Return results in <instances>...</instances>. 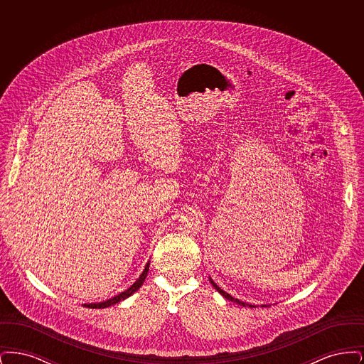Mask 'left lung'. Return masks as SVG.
Here are the masks:
<instances>
[{"instance_id":"obj_1","label":"left lung","mask_w":364,"mask_h":364,"mask_svg":"<svg viewBox=\"0 0 364 364\" xmlns=\"http://www.w3.org/2000/svg\"><path fill=\"white\" fill-rule=\"evenodd\" d=\"M211 284H213V287H214V288H215V289H217L220 294H223L225 299H228V300H230V301H235V303H237V304H240V306H244V307H245V306H248V307H254V306H251V304L242 303V301H240V300H237V299L232 297L230 294H226L225 291H223V289H221V288H220V287H218V285H217V284H215L213 279H211Z\"/></svg>"}]
</instances>
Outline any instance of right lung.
Returning <instances> with one entry per match:
<instances>
[{
  "label": "right lung",
  "mask_w": 364,
  "mask_h": 364,
  "mask_svg": "<svg viewBox=\"0 0 364 364\" xmlns=\"http://www.w3.org/2000/svg\"><path fill=\"white\" fill-rule=\"evenodd\" d=\"M149 264H150V263H147V264H146V267H144L143 273L140 274V277H139L138 281H136V282H135L129 289H127L125 292H122V294H119V296H114V297H112V299H109V300H106V301H102V303L85 304V307H88V309H106V307H109V306H113V304H116V303H120V301L124 300V299L129 297L131 294H134V292H136L139 288L143 285L144 279L147 277V273H149Z\"/></svg>",
  "instance_id": "1"
}]
</instances>
